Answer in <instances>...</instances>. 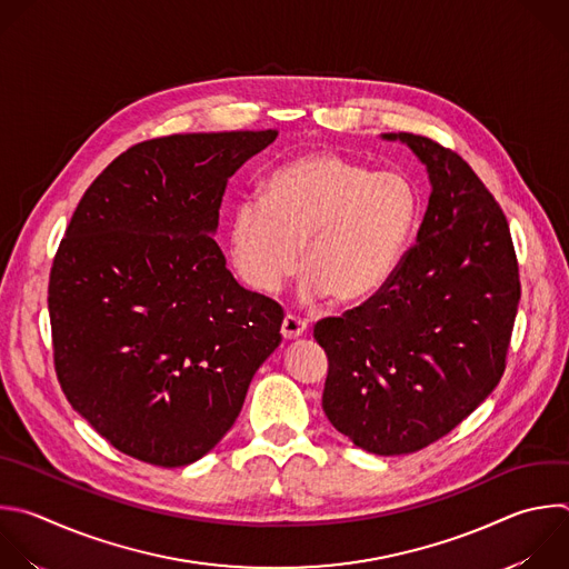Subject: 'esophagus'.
<instances>
[{
	"instance_id": "esophagus-1",
	"label": "esophagus",
	"mask_w": 569,
	"mask_h": 569,
	"mask_svg": "<svg viewBox=\"0 0 569 569\" xmlns=\"http://www.w3.org/2000/svg\"><path fill=\"white\" fill-rule=\"evenodd\" d=\"M306 321L303 319H299V317H295V315H286L283 317V323H281V335L286 337V339H297V337H301L303 332H306Z\"/></svg>"
}]
</instances>
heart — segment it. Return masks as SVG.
Here are the masks:
<instances>
[{"label": "heart", "instance_id": "1", "mask_svg": "<svg viewBox=\"0 0 569 569\" xmlns=\"http://www.w3.org/2000/svg\"><path fill=\"white\" fill-rule=\"evenodd\" d=\"M422 217L418 182L398 169L372 171L335 151L279 164L263 199L246 197L230 217V259L246 286L279 292L303 259L301 297L352 306L396 274Z\"/></svg>", "mask_w": 569, "mask_h": 569}]
</instances>
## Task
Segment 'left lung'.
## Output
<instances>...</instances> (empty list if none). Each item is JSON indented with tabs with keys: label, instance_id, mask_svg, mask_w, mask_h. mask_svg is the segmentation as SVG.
Returning <instances> with one entry per match:
<instances>
[{
	"label": "left lung",
	"instance_id": "1",
	"mask_svg": "<svg viewBox=\"0 0 569 569\" xmlns=\"http://www.w3.org/2000/svg\"><path fill=\"white\" fill-rule=\"evenodd\" d=\"M429 208L389 283L341 317L317 321L328 355L321 407L377 456L420 451L453 431L500 382L520 301L505 212L469 162L416 133Z\"/></svg>",
	"mask_w": 569,
	"mask_h": 569
}]
</instances>
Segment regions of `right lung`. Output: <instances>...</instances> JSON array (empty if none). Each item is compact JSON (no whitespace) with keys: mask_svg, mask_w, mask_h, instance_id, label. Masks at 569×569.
I'll list each match as a JSON object with an SVG mask.
<instances>
[{"mask_svg":"<svg viewBox=\"0 0 569 569\" xmlns=\"http://www.w3.org/2000/svg\"><path fill=\"white\" fill-rule=\"evenodd\" d=\"M274 138L138 142L89 184L60 241L49 279L60 387L136 460L184 467L214 449L281 343V306L241 288L210 237L228 178Z\"/></svg>","mask_w":569,"mask_h":569,"instance_id":"obj_1","label":"right lung"}]
</instances>
